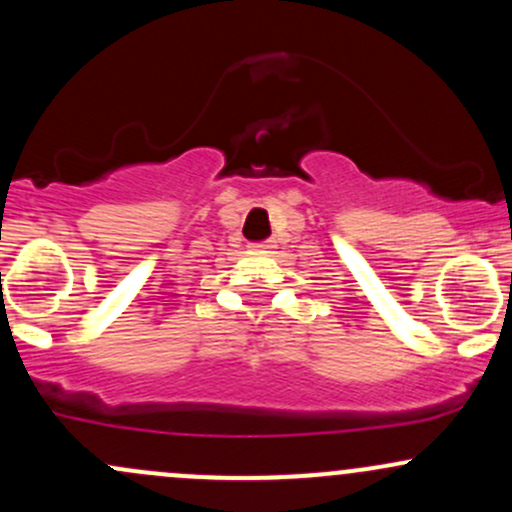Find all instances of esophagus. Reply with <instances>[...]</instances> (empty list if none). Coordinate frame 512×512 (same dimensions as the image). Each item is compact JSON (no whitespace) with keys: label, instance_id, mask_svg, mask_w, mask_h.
<instances>
[{"label":"esophagus","instance_id":"obj_1","mask_svg":"<svg viewBox=\"0 0 512 512\" xmlns=\"http://www.w3.org/2000/svg\"><path fill=\"white\" fill-rule=\"evenodd\" d=\"M257 247V250H269V247H272V245H269V243H260V245H255Z\"/></svg>","mask_w":512,"mask_h":512}]
</instances>
